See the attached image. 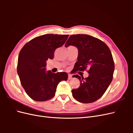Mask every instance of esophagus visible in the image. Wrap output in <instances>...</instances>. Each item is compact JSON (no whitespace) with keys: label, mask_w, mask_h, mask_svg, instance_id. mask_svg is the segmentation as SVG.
<instances>
[{"label":"esophagus","mask_w":133,"mask_h":133,"mask_svg":"<svg viewBox=\"0 0 133 133\" xmlns=\"http://www.w3.org/2000/svg\"><path fill=\"white\" fill-rule=\"evenodd\" d=\"M68 80H70L72 79V75H70V74H69V75H68Z\"/></svg>","instance_id":"obj_1"}]
</instances>
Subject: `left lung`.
Here are the masks:
<instances>
[{
	"label": "left lung",
	"instance_id": "8db88e82",
	"mask_svg": "<svg viewBox=\"0 0 133 133\" xmlns=\"http://www.w3.org/2000/svg\"><path fill=\"white\" fill-rule=\"evenodd\" d=\"M69 45L77 47L79 51L73 74L89 69L87 78L73 76L79 79L80 85L71 90L72 95L80 103L94 102L105 93L113 78L115 66L111 51L101 40L87 34L71 35L65 46Z\"/></svg>",
	"mask_w": 133,
	"mask_h": 133
}]
</instances>
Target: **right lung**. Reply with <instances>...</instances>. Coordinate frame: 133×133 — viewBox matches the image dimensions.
<instances>
[{
	"mask_svg": "<svg viewBox=\"0 0 133 133\" xmlns=\"http://www.w3.org/2000/svg\"><path fill=\"white\" fill-rule=\"evenodd\" d=\"M69 35L48 34L26 43L20 51L17 73L28 95L37 102L53 98L58 84L67 80L65 72L53 73L45 71L46 62L53 59L54 51L65 43Z\"/></svg>",
	"mask_w": 133,
	"mask_h": 133,
	"instance_id": "1",
	"label": "right lung"
}]
</instances>
